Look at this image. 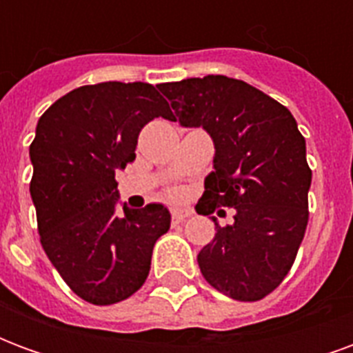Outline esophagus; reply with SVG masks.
I'll return each mask as SVG.
<instances>
[{"label": "esophagus", "instance_id": "34e87169", "mask_svg": "<svg viewBox=\"0 0 353 353\" xmlns=\"http://www.w3.org/2000/svg\"><path fill=\"white\" fill-rule=\"evenodd\" d=\"M187 217H191V212L185 210V208H174L172 210V223L177 225V223H183Z\"/></svg>", "mask_w": 353, "mask_h": 353}]
</instances>
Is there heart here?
Segmentation results:
<instances>
[{
	"label": "heart",
	"mask_w": 353,
	"mask_h": 353,
	"mask_svg": "<svg viewBox=\"0 0 353 353\" xmlns=\"http://www.w3.org/2000/svg\"><path fill=\"white\" fill-rule=\"evenodd\" d=\"M172 194H176V192H172Z\"/></svg>",
	"instance_id": "b5f03b06"
}]
</instances>
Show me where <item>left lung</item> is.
<instances>
[{
    "label": "left lung",
    "mask_w": 353,
    "mask_h": 353,
    "mask_svg": "<svg viewBox=\"0 0 353 353\" xmlns=\"http://www.w3.org/2000/svg\"><path fill=\"white\" fill-rule=\"evenodd\" d=\"M183 126H202L215 145L214 172L196 212L234 208L199 253L206 281L234 301L253 303L280 285L295 263L308 225L312 170L306 141L285 105L225 75L162 83ZM217 214H225L219 210Z\"/></svg>",
    "instance_id": "obj_1"
}]
</instances>
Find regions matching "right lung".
<instances>
[{"label":"right lung","mask_w":353,"mask_h":353,"mask_svg":"<svg viewBox=\"0 0 353 353\" xmlns=\"http://www.w3.org/2000/svg\"><path fill=\"white\" fill-rule=\"evenodd\" d=\"M170 119L149 83H98L68 92L39 119L30 145V194L41 245L73 293L98 306L134 295L168 232L162 204L117 214L115 172L136 159L141 128Z\"/></svg>","instance_id":"right-lung-1"}]
</instances>
